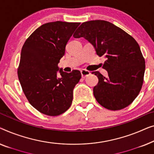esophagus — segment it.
Returning a JSON list of instances; mask_svg holds the SVG:
<instances>
[{
    "label": "esophagus",
    "mask_w": 154,
    "mask_h": 154,
    "mask_svg": "<svg viewBox=\"0 0 154 154\" xmlns=\"http://www.w3.org/2000/svg\"><path fill=\"white\" fill-rule=\"evenodd\" d=\"M81 74H82V78H85L86 77L89 76L91 75V72L89 71L86 70H81Z\"/></svg>",
    "instance_id": "1"
}]
</instances>
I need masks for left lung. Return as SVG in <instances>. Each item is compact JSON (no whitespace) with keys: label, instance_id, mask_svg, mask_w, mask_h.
Here are the masks:
<instances>
[{"label":"left lung","instance_id":"left-lung-1","mask_svg":"<svg viewBox=\"0 0 154 154\" xmlns=\"http://www.w3.org/2000/svg\"><path fill=\"white\" fill-rule=\"evenodd\" d=\"M84 38L106 60L103 68L107 71L104 77L99 72L94 88L98 103L106 109L119 110L133 103L140 94L145 71V60L138 43L131 35L113 23L104 20L82 23L73 35Z\"/></svg>","mask_w":154,"mask_h":154}]
</instances>
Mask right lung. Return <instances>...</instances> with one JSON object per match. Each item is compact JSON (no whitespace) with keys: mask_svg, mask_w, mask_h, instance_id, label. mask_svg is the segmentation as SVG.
<instances>
[{"mask_svg":"<svg viewBox=\"0 0 154 154\" xmlns=\"http://www.w3.org/2000/svg\"><path fill=\"white\" fill-rule=\"evenodd\" d=\"M79 24L59 21L45 23L28 38L21 49L17 71L21 88L30 104L46 115H60L72 104L81 72H65L58 64Z\"/></svg>","mask_w":154,"mask_h":154,"instance_id":"obj_1","label":"right lung"}]
</instances>
